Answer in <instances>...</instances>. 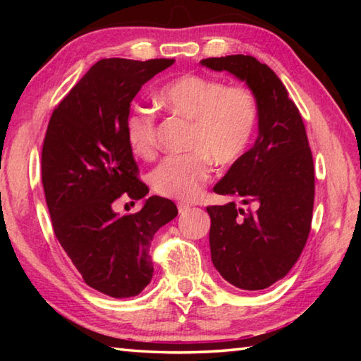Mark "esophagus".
<instances>
[{"instance_id": "1", "label": "esophagus", "mask_w": 361, "mask_h": 361, "mask_svg": "<svg viewBox=\"0 0 361 361\" xmlns=\"http://www.w3.org/2000/svg\"><path fill=\"white\" fill-rule=\"evenodd\" d=\"M189 209H191V205H189V204H185V202L178 204V212L180 213H186Z\"/></svg>"}]
</instances>
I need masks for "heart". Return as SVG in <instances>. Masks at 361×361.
Instances as JSON below:
<instances>
[{"label":"heart","instance_id":"1","mask_svg":"<svg viewBox=\"0 0 361 361\" xmlns=\"http://www.w3.org/2000/svg\"><path fill=\"white\" fill-rule=\"evenodd\" d=\"M156 99L167 114L189 122L186 149L169 156L152 170L159 195L181 200L197 197L212 175V161L228 167L245 154L258 122L252 90L216 78L183 75L164 84ZM126 138L133 154L151 159L157 151V122L149 111L133 109L126 118Z\"/></svg>","mask_w":361,"mask_h":361}]
</instances>
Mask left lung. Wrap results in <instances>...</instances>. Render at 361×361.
Instances as JSON below:
<instances>
[{
  "label": "left lung",
  "instance_id": "left-lung-1",
  "mask_svg": "<svg viewBox=\"0 0 361 361\" xmlns=\"http://www.w3.org/2000/svg\"><path fill=\"white\" fill-rule=\"evenodd\" d=\"M200 63L245 81L258 105L255 146L213 188L256 209L229 202L207 212L216 271L240 290H264L290 272L307 242L315 195L312 151L298 106L266 63L242 54Z\"/></svg>",
  "mask_w": 361,
  "mask_h": 361
}]
</instances>
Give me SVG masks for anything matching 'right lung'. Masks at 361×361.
<instances>
[{"instance_id": "obj_1", "label": "right lung", "mask_w": 361, "mask_h": 361, "mask_svg": "<svg viewBox=\"0 0 361 361\" xmlns=\"http://www.w3.org/2000/svg\"><path fill=\"white\" fill-rule=\"evenodd\" d=\"M173 62L99 60L54 109L42 143L41 180L56 237L84 282L111 298L137 296L151 282L152 237L178 215L159 195L132 215L113 210L122 194L140 200L149 192L126 118L142 85Z\"/></svg>"}]
</instances>
